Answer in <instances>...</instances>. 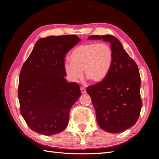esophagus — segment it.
Masks as SVG:
<instances>
[{
    "instance_id": "esophagus-1",
    "label": "esophagus",
    "mask_w": 159,
    "mask_h": 159,
    "mask_svg": "<svg viewBox=\"0 0 159 159\" xmlns=\"http://www.w3.org/2000/svg\"><path fill=\"white\" fill-rule=\"evenodd\" d=\"M80 90H81V93H86V89L84 88H81Z\"/></svg>"
}]
</instances>
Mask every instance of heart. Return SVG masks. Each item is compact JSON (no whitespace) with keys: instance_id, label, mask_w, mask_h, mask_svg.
Instances as JSON below:
<instances>
[{"instance_id":"heart-1","label":"heart","mask_w":159,"mask_h":159,"mask_svg":"<svg viewBox=\"0 0 159 159\" xmlns=\"http://www.w3.org/2000/svg\"><path fill=\"white\" fill-rule=\"evenodd\" d=\"M71 63H66L64 71L72 81L85 78L94 84L101 83L107 77L113 64V52L107 44L88 43L77 46L71 52Z\"/></svg>"}]
</instances>
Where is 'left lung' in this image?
Listing matches in <instances>:
<instances>
[{
	"instance_id": "obj_1",
	"label": "left lung",
	"mask_w": 159,
	"mask_h": 159,
	"mask_svg": "<svg viewBox=\"0 0 159 159\" xmlns=\"http://www.w3.org/2000/svg\"><path fill=\"white\" fill-rule=\"evenodd\" d=\"M89 40H103L111 44L113 64L103 81L87 88L95 109L99 126L117 133L133 126L140 115L142 101L141 77L137 65L116 37L91 36Z\"/></svg>"
}]
</instances>
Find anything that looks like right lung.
Wrapping results in <instances>:
<instances>
[{
    "label": "right lung",
    "mask_w": 159,
    "mask_h": 159,
    "mask_svg": "<svg viewBox=\"0 0 159 159\" xmlns=\"http://www.w3.org/2000/svg\"><path fill=\"white\" fill-rule=\"evenodd\" d=\"M81 39L75 35L40 38L23 64L18 97L20 113L32 131L45 135L66 128L71 107L81 93L64 77V58Z\"/></svg>",
    "instance_id": "1"
}]
</instances>
